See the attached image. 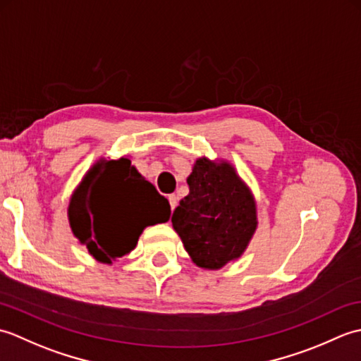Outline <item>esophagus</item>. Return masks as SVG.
Returning <instances> with one entry per match:
<instances>
[{"instance_id": "esophagus-1", "label": "esophagus", "mask_w": 361, "mask_h": 361, "mask_svg": "<svg viewBox=\"0 0 361 361\" xmlns=\"http://www.w3.org/2000/svg\"><path fill=\"white\" fill-rule=\"evenodd\" d=\"M169 203H171V209L173 211L176 208V204H178V197H176L175 194L169 195Z\"/></svg>"}]
</instances>
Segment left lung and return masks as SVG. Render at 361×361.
<instances>
[{"label": "left lung", "mask_w": 361, "mask_h": 361, "mask_svg": "<svg viewBox=\"0 0 361 361\" xmlns=\"http://www.w3.org/2000/svg\"><path fill=\"white\" fill-rule=\"evenodd\" d=\"M189 194L172 214V225L192 262L219 270L239 259L257 228L250 188L226 161L198 158L188 176Z\"/></svg>", "instance_id": "obj_1"}]
</instances>
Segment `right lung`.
<instances>
[{"label":"right lung","mask_w":361,"mask_h":361,"mask_svg":"<svg viewBox=\"0 0 361 361\" xmlns=\"http://www.w3.org/2000/svg\"><path fill=\"white\" fill-rule=\"evenodd\" d=\"M171 204L127 157L101 158L75 188L68 206L73 234L97 262L132 251L145 226L164 224Z\"/></svg>","instance_id":"1"}]
</instances>
